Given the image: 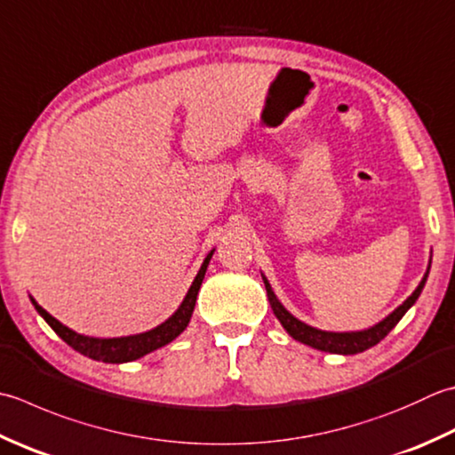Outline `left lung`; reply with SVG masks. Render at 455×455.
<instances>
[{"label":"left lung","instance_id":"left-lung-1","mask_svg":"<svg viewBox=\"0 0 455 455\" xmlns=\"http://www.w3.org/2000/svg\"><path fill=\"white\" fill-rule=\"evenodd\" d=\"M428 274H430V266L428 270H426L422 282L418 283V288L412 291V296H408L406 301L403 306H398L393 314L387 315L382 322H379L377 325H372L369 329H363V331H343V333H337V331H322V329L317 327H311L304 322H299L298 317H293L290 311L280 304V299L275 298V293L272 291L270 282L266 280V275L262 274V280H264V286H266V293H268V301L272 306L274 315L278 317V322L282 323V327L286 329V331L293 337V339L314 347V349L319 351H325V353H335V355H357L371 349V347H375L377 343H380L385 337L393 331L395 325L403 319V315L406 314L408 309H411L418 296L422 293V288L426 280H428Z\"/></svg>","mask_w":455,"mask_h":455}]
</instances>
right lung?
Returning <instances> with one entry per match:
<instances>
[{
    "instance_id": "obj_1",
    "label": "right lung",
    "mask_w": 455,
    "mask_h": 455,
    "mask_svg": "<svg viewBox=\"0 0 455 455\" xmlns=\"http://www.w3.org/2000/svg\"><path fill=\"white\" fill-rule=\"evenodd\" d=\"M212 252H215V248H212V251L207 254V258L203 260L189 291H187V296L183 298L181 306L177 307L175 314L169 319H165L164 323H159L157 327L149 329V331L138 333V335L112 337V339H100V337L80 335V333L73 331V329H68L67 325H62L59 319L52 317L49 311H44L33 298H31V301H33L35 309L39 311V315L51 325L52 331H55L62 341L73 347V349L78 351L80 355H84V357L94 359V361H102V363H116V364L130 363V361L144 357V355H148L151 351L159 349V347L172 343L175 337H180L185 331V327L191 322L195 301H197V293H199V288L203 283L204 272H207L209 260L212 258Z\"/></svg>"
}]
</instances>
